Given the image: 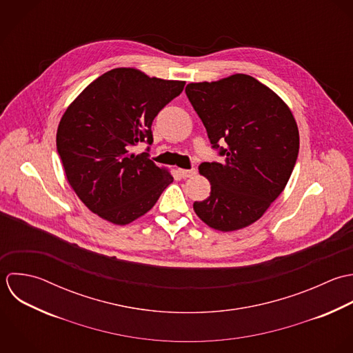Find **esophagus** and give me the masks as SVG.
<instances>
[{"mask_svg":"<svg viewBox=\"0 0 353 353\" xmlns=\"http://www.w3.org/2000/svg\"><path fill=\"white\" fill-rule=\"evenodd\" d=\"M179 175L182 176V178H192L193 175H196V170L194 168H192V170H183V168H179Z\"/></svg>","mask_w":353,"mask_h":353,"instance_id":"obj_1","label":"esophagus"}]
</instances>
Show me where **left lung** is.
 Returning <instances> with one entry per match:
<instances>
[{"mask_svg": "<svg viewBox=\"0 0 353 353\" xmlns=\"http://www.w3.org/2000/svg\"><path fill=\"white\" fill-rule=\"evenodd\" d=\"M186 96L212 148L225 160L203 163L211 194L193 204L210 228L233 232L260 219L283 192L294 168L300 138L289 107L253 77L189 83ZM219 141H226L223 148Z\"/></svg>", "mask_w": 353, "mask_h": 353, "instance_id": "8db88e82", "label": "left lung"}]
</instances>
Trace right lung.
<instances>
[{
    "instance_id": "right-lung-1",
    "label": "right lung",
    "mask_w": 353,
    "mask_h": 353,
    "mask_svg": "<svg viewBox=\"0 0 353 353\" xmlns=\"http://www.w3.org/2000/svg\"><path fill=\"white\" fill-rule=\"evenodd\" d=\"M183 88L182 81L115 68L67 108L57 128V152L71 188L92 212L128 225L145 215L174 181L146 152L132 150L141 142L152 145L153 119Z\"/></svg>"
}]
</instances>
